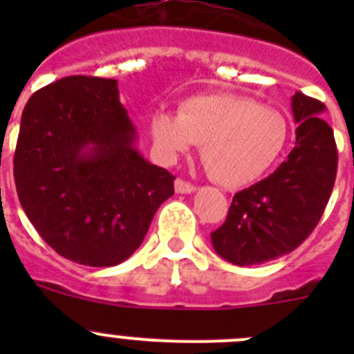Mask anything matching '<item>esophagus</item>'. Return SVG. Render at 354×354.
Masks as SVG:
<instances>
[{
    "label": "esophagus",
    "mask_w": 354,
    "mask_h": 354,
    "mask_svg": "<svg viewBox=\"0 0 354 354\" xmlns=\"http://www.w3.org/2000/svg\"><path fill=\"white\" fill-rule=\"evenodd\" d=\"M196 187L193 186V184L186 183V180H183V179L175 180V192L180 193V195H189V193H193Z\"/></svg>",
    "instance_id": "34e87169"
}]
</instances>
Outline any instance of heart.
Returning a JSON list of instances; mask_svg holds the SVG:
<instances>
[{"label":"heart","mask_w":354,"mask_h":354,"mask_svg":"<svg viewBox=\"0 0 354 354\" xmlns=\"http://www.w3.org/2000/svg\"><path fill=\"white\" fill-rule=\"evenodd\" d=\"M159 154L175 159L202 143V161L221 186L237 187L261 177L282 154L289 127L282 113L234 93L196 95L179 113L150 120Z\"/></svg>","instance_id":"obj_1"}]
</instances>
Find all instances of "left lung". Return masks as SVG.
<instances>
[{
	"instance_id": "8db88e82",
	"label": "left lung",
	"mask_w": 354,
	"mask_h": 354,
	"mask_svg": "<svg viewBox=\"0 0 354 354\" xmlns=\"http://www.w3.org/2000/svg\"><path fill=\"white\" fill-rule=\"evenodd\" d=\"M296 145L261 183L236 193L227 220L211 234L212 248L236 266L282 257L310 236L330 200L337 175L333 131L326 106L301 92L290 99Z\"/></svg>"
}]
</instances>
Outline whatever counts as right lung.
I'll return each instance as SVG.
<instances>
[{"mask_svg":"<svg viewBox=\"0 0 354 354\" xmlns=\"http://www.w3.org/2000/svg\"><path fill=\"white\" fill-rule=\"evenodd\" d=\"M117 80L68 76L30 97L14 156L19 202L72 262L109 268L145 239L175 177L136 149Z\"/></svg>","mask_w":354,"mask_h":354,"instance_id":"right-lung-1","label":"right lung"}]
</instances>
